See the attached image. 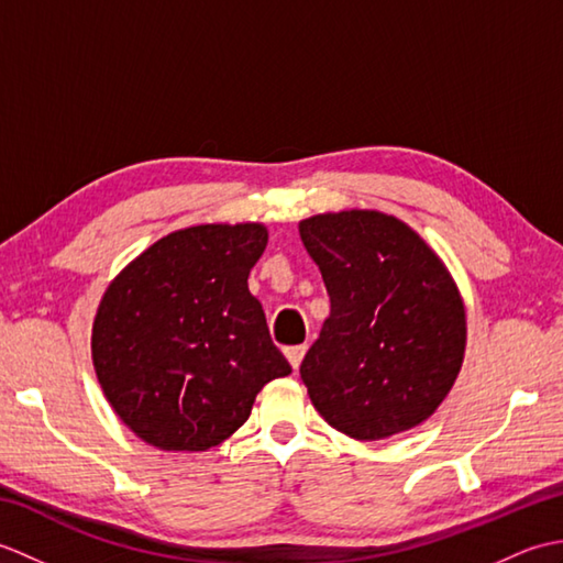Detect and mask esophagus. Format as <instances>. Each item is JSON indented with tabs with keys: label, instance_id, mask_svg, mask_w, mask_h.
<instances>
[{
	"label": "esophagus",
	"instance_id": "obj_1",
	"mask_svg": "<svg viewBox=\"0 0 563 563\" xmlns=\"http://www.w3.org/2000/svg\"><path fill=\"white\" fill-rule=\"evenodd\" d=\"M305 353H307V345H288V349H285V357L290 361L292 369H300Z\"/></svg>",
	"mask_w": 563,
	"mask_h": 563
}]
</instances>
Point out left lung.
<instances>
[{"label": "left lung", "mask_w": 563, "mask_h": 563, "mask_svg": "<svg viewBox=\"0 0 563 563\" xmlns=\"http://www.w3.org/2000/svg\"><path fill=\"white\" fill-rule=\"evenodd\" d=\"M331 314L300 365L321 418L355 440H385L435 413L460 375L464 302L445 263L409 224L377 210L300 222Z\"/></svg>", "instance_id": "8db88e82"}]
</instances>
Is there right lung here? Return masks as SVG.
I'll use <instances>...</instances> for the list:
<instances>
[{"label":"right lung","mask_w":563,"mask_h":563,"mask_svg":"<svg viewBox=\"0 0 563 563\" xmlns=\"http://www.w3.org/2000/svg\"><path fill=\"white\" fill-rule=\"evenodd\" d=\"M261 222L162 236L115 275L91 329V361L118 418L166 452H206L246 423L256 394L292 373L249 273Z\"/></svg>","instance_id":"add662e5"}]
</instances>
